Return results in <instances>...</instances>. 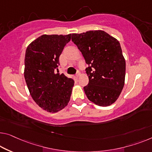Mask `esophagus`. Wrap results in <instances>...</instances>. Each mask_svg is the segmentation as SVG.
<instances>
[{"label":"esophagus","instance_id":"obj_1","mask_svg":"<svg viewBox=\"0 0 152 152\" xmlns=\"http://www.w3.org/2000/svg\"><path fill=\"white\" fill-rule=\"evenodd\" d=\"M80 73L79 72H77V74H76V78H78V77L80 76Z\"/></svg>","mask_w":152,"mask_h":152}]
</instances>
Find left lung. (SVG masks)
I'll return each instance as SVG.
<instances>
[{"label": "left lung", "instance_id": "1", "mask_svg": "<svg viewBox=\"0 0 152 152\" xmlns=\"http://www.w3.org/2000/svg\"><path fill=\"white\" fill-rule=\"evenodd\" d=\"M72 41L89 65V83L84 87L87 98L100 106L111 105L125 83L126 61L119 41L101 30L73 33Z\"/></svg>", "mask_w": 152, "mask_h": 152}]
</instances>
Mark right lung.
<instances>
[{
    "instance_id": "right-lung-1",
    "label": "right lung",
    "mask_w": 152,
    "mask_h": 152,
    "mask_svg": "<svg viewBox=\"0 0 152 152\" xmlns=\"http://www.w3.org/2000/svg\"><path fill=\"white\" fill-rule=\"evenodd\" d=\"M69 35H43L28 45L24 58V78L36 104L46 111L56 113L67 105L74 81L59 74V56L71 39Z\"/></svg>"
}]
</instances>
